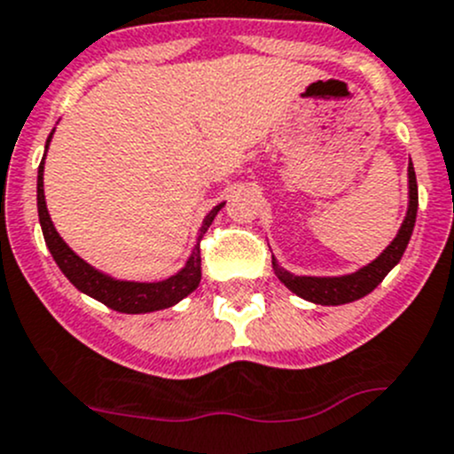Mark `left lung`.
Here are the masks:
<instances>
[{
	"instance_id": "8db88e82",
	"label": "left lung",
	"mask_w": 454,
	"mask_h": 454,
	"mask_svg": "<svg viewBox=\"0 0 454 454\" xmlns=\"http://www.w3.org/2000/svg\"><path fill=\"white\" fill-rule=\"evenodd\" d=\"M407 176H410V207H407V217L405 222H403V226H400L394 242H391L385 251L380 253V257H375L373 262L362 267L359 271L348 273V276L314 278V276H294V273L278 267L276 260H273V269H276L278 280L285 283V287L292 289L296 296L305 298V301H312V303H318V305L353 303V301H357V298L373 292V289L385 280L387 273L400 262V257H403L407 244H410L411 231H414L416 210H419V187H416V174H414V165H411V160H410V167H407Z\"/></svg>"
}]
</instances>
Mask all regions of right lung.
Returning a JSON list of instances; mask_svg holds the SVG:
<instances>
[{
    "label": "right lung",
    "instance_id": "add662e5",
    "mask_svg": "<svg viewBox=\"0 0 454 454\" xmlns=\"http://www.w3.org/2000/svg\"><path fill=\"white\" fill-rule=\"evenodd\" d=\"M54 130L47 137V149L51 142ZM43 171H44V158L38 167V217L40 226H43L44 242H47L49 251L54 255L56 264L60 271L67 276V280L74 285L79 292L88 294V296L97 298L99 303L108 305L110 309L124 314H145V312H156V309H165L176 305L178 301L192 294L201 283V244L203 235L210 228L212 219L217 217V212L222 210L223 203L212 207L207 212V217L203 219V226L199 231V242L192 251L190 260L185 267L176 273V276L160 280V283H129V280H115V278L106 276V273L97 271L95 267H90L85 260H81L67 244L63 242V237L56 232L51 217L47 212V203H44V190H43Z\"/></svg>",
    "mask_w": 454,
    "mask_h": 454
}]
</instances>
